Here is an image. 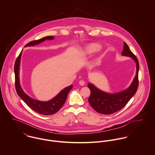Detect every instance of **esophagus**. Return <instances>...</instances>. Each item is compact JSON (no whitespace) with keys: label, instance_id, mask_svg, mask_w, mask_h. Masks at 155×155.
Listing matches in <instances>:
<instances>
[{"label":"esophagus","instance_id":"obj_1","mask_svg":"<svg viewBox=\"0 0 155 155\" xmlns=\"http://www.w3.org/2000/svg\"><path fill=\"white\" fill-rule=\"evenodd\" d=\"M79 85H81V86H84V85H85V81H83V80H81V81H79Z\"/></svg>","mask_w":155,"mask_h":155}]
</instances>
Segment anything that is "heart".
Listing matches in <instances>:
<instances>
[{"label":"heart","instance_id":"heart-1","mask_svg":"<svg viewBox=\"0 0 155 155\" xmlns=\"http://www.w3.org/2000/svg\"><path fill=\"white\" fill-rule=\"evenodd\" d=\"M100 49V46L96 44H91L85 47L83 50L82 54L84 55H88L95 52L98 51Z\"/></svg>","mask_w":155,"mask_h":155}]
</instances>
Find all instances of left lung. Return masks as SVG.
Wrapping results in <instances>:
<instances>
[{"mask_svg": "<svg viewBox=\"0 0 155 155\" xmlns=\"http://www.w3.org/2000/svg\"><path fill=\"white\" fill-rule=\"evenodd\" d=\"M122 55L131 57L136 64V75L128 88L116 93H109L97 88L92 84L89 83L88 87L91 90L89 103L91 107L99 113L110 114L124 107L135 95L138 86L139 63L129 46L125 42Z\"/></svg>", "mask_w": 155, "mask_h": 155, "instance_id": "obj_1", "label": "left lung"}]
</instances>
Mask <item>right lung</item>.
I'll return each instance as SVG.
<instances>
[{
    "mask_svg": "<svg viewBox=\"0 0 155 155\" xmlns=\"http://www.w3.org/2000/svg\"><path fill=\"white\" fill-rule=\"evenodd\" d=\"M54 36H46L41 39L29 42L25 46V47L33 46L44 42L46 40H54ZM22 52V51H21V53L20 54L19 56L16 60L14 66V73L15 77V88L17 94L30 108H31L32 110L35 111L36 112L39 114L44 115H51L57 113L62 107V106L66 102L67 95L70 91L73 88V85H71L67 87L64 88L53 98L47 101H39L30 97L23 91L20 84V69Z\"/></svg>",
    "mask_w": 155,
    "mask_h": 155,
    "instance_id": "right-lung-1",
    "label": "right lung"
}]
</instances>
